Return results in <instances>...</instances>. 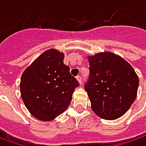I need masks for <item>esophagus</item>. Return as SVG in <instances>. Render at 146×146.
Here are the masks:
<instances>
[{
  "label": "esophagus",
  "mask_w": 146,
  "mask_h": 146,
  "mask_svg": "<svg viewBox=\"0 0 146 146\" xmlns=\"http://www.w3.org/2000/svg\"><path fill=\"white\" fill-rule=\"evenodd\" d=\"M76 80H78V82H79V84H82V78H81V76H77V77H76Z\"/></svg>",
  "instance_id": "esophagus-1"
}]
</instances>
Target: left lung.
Returning a JSON list of instances; mask_svg holds the SVG:
<instances>
[{
  "mask_svg": "<svg viewBox=\"0 0 146 146\" xmlns=\"http://www.w3.org/2000/svg\"><path fill=\"white\" fill-rule=\"evenodd\" d=\"M88 60L90 76L84 88L93 111L106 120L120 118L137 98V73L127 61L111 52L88 56Z\"/></svg>",
  "mask_w": 146,
  "mask_h": 146,
  "instance_id": "8db88e82",
  "label": "left lung"
}]
</instances>
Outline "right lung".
<instances>
[{
  "label": "right lung",
  "mask_w": 146,
  "mask_h": 146,
  "mask_svg": "<svg viewBox=\"0 0 146 146\" xmlns=\"http://www.w3.org/2000/svg\"><path fill=\"white\" fill-rule=\"evenodd\" d=\"M64 53L49 48L41 53L21 76L20 93L32 116L51 121L69 106L79 82L63 63Z\"/></svg>",
  "instance_id": "right-lung-1"
}]
</instances>
